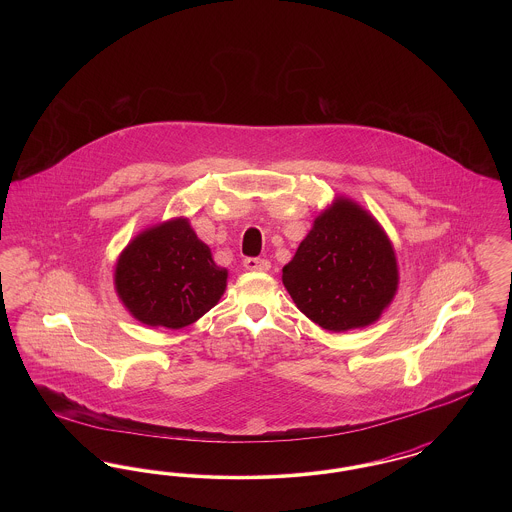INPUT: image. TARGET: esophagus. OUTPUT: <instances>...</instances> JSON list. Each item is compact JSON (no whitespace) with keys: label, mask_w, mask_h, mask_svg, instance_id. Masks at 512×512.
Returning a JSON list of instances; mask_svg holds the SVG:
<instances>
[{"label":"esophagus","mask_w":512,"mask_h":512,"mask_svg":"<svg viewBox=\"0 0 512 512\" xmlns=\"http://www.w3.org/2000/svg\"><path fill=\"white\" fill-rule=\"evenodd\" d=\"M245 270H251V272H267L270 268V263L267 259H259V257H247L244 261Z\"/></svg>","instance_id":"obj_1"}]
</instances>
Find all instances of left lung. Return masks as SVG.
<instances>
[{"mask_svg":"<svg viewBox=\"0 0 512 512\" xmlns=\"http://www.w3.org/2000/svg\"><path fill=\"white\" fill-rule=\"evenodd\" d=\"M282 282L305 317L324 330L347 332L382 317L397 293L399 268L382 224L338 195L282 268Z\"/></svg>","mask_w":512,"mask_h":512,"instance_id":"obj_1","label":"left lung"}]
</instances>
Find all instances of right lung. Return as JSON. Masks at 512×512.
Listing matches in <instances>:
<instances>
[{"instance_id":"add662e5","label":"right lung","mask_w":512,"mask_h":512,"mask_svg":"<svg viewBox=\"0 0 512 512\" xmlns=\"http://www.w3.org/2000/svg\"><path fill=\"white\" fill-rule=\"evenodd\" d=\"M228 270L213 261L184 217L147 226L115 265V292L126 311L147 326L180 330L219 303Z\"/></svg>"}]
</instances>
